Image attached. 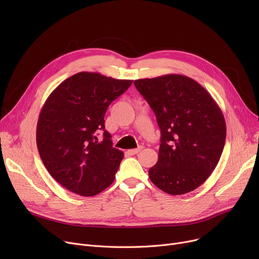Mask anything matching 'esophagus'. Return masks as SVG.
Returning a JSON list of instances; mask_svg holds the SVG:
<instances>
[{
	"label": "esophagus",
	"mask_w": 259,
	"mask_h": 259,
	"mask_svg": "<svg viewBox=\"0 0 259 259\" xmlns=\"http://www.w3.org/2000/svg\"><path fill=\"white\" fill-rule=\"evenodd\" d=\"M143 149V146H139L137 149H131V150H128V153L130 155H134V154H138L141 150Z\"/></svg>",
	"instance_id": "1"
}]
</instances>
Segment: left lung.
I'll return each mask as SVG.
<instances>
[{"label":"left lung","mask_w":259,"mask_h":259,"mask_svg":"<svg viewBox=\"0 0 259 259\" xmlns=\"http://www.w3.org/2000/svg\"><path fill=\"white\" fill-rule=\"evenodd\" d=\"M160 129L158 160L151 182L171 195L191 192L205 183L221 158L226 121L211 94L182 74L135 79Z\"/></svg>","instance_id":"obj_1"}]
</instances>
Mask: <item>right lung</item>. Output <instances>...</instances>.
I'll return each instance as SVG.
<instances>
[{
	"instance_id": "right-lung-1",
	"label": "right lung",
	"mask_w": 259,
	"mask_h": 259,
	"mask_svg": "<svg viewBox=\"0 0 259 259\" xmlns=\"http://www.w3.org/2000/svg\"><path fill=\"white\" fill-rule=\"evenodd\" d=\"M131 79L78 72L54 89L40 110L36 145L44 166L64 188L93 196L110 186L124 157L105 130V113ZM104 131L99 143L94 134Z\"/></svg>"
}]
</instances>
